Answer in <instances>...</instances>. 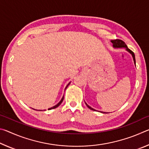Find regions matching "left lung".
I'll list each match as a JSON object with an SVG mask.
<instances>
[{
  "label": "left lung",
  "mask_w": 149,
  "mask_h": 149,
  "mask_svg": "<svg viewBox=\"0 0 149 149\" xmlns=\"http://www.w3.org/2000/svg\"><path fill=\"white\" fill-rule=\"evenodd\" d=\"M112 42L113 43V46L114 47H116V48H125L126 50H127V51H129L131 54H132L133 58V60H134V62H135V54H134V52H133L132 50H131L130 49H128L127 45H125V43L124 42H123L122 40L121 39H115V40H112ZM87 105V107L89 108V109L92 110H94L95 111V109H93V108H91V107H89V105H88L87 103H85Z\"/></svg>",
  "instance_id": "left-lung-1"
}]
</instances>
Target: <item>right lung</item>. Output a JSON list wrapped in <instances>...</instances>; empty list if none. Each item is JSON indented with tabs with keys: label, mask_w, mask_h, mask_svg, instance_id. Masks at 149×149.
<instances>
[{
	"label": "right lung",
	"mask_w": 149,
	"mask_h": 149,
	"mask_svg": "<svg viewBox=\"0 0 149 149\" xmlns=\"http://www.w3.org/2000/svg\"><path fill=\"white\" fill-rule=\"evenodd\" d=\"M70 85V84H69L68 85H67V87H68V85ZM66 87H65V89H66ZM63 100H64V97H62V99H61V100H60V102H59L58 103V104H57L56 105H55V106H54V107H52V108H49V109H48V110H51V109H54V108H57L58 107H59V106H60V104H61V103L62 102V101H63Z\"/></svg>",
	"instance_id": "right-lung-1"
}]
</instances>
